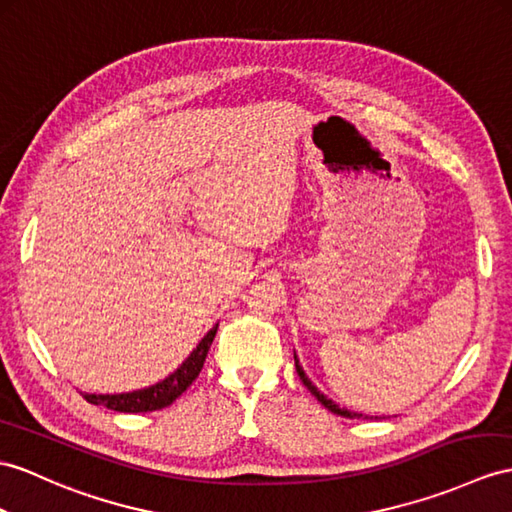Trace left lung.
I'll list each match as a JSON object with an SVG mask.
<instances>
[{
    "label": "left lung",
    "mask_w": 512,
    "mask_h": 512,
    "mask_svg": "<svg viewBox=\"0 0 512 512\" xmlns=\"http://www.w3.org/2000/svg\"><path fill=\"white\" fill-rule=\"evenodd\" d=\"M293 356H295V369H297V376H299V380H302V382H304V386H306V389H308L310 393H313V395L317 397V402H321V406H326V408L330 410V413H334V415H341V417H347V419H360V417H363V415H360V413H352V410L341 408L339 404H334L332 400H328V397L323 395V393L317 389V386H315L313 382H310V378H308L306 373H304L302 365H299L297 354H293Z\"/></svg>",
    "instance_id": "1"
}]
</instances>
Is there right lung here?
Instances as JSON below:
<instances>
[{"instance_id":"add662e5","label":"right lung","mask_w":512,"mask_h":512,"mask_svg":"<svg viewBox=\"0 0 512 512\" xmlns=\"http://www.w3.org/2000/svg\"><path fill=\"white\" fill-rule=\"evenodd\" d=\"M217 328L219 323L213 330L206 332V336L199 341V345L189 354V358H186L176 371L169 373L165 380L130 393H115V395L82 393V397L89 404L106 406L110 410H117V413H149V410H160L173 404L193 384V380L199 376V371H202L206 354L217 334Z\"/></svg>"}]
</instances>
